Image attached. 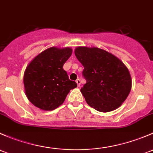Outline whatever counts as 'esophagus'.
I'll return each mask as SVG.
<instances>
[{
  "instance_id": "1",
  "label": "esophagus",
  "mask_w": 153,
  "mask_h": 153,
  "mask_svg": "<svg viewBox=\"0 0 153 153\" xmlns=\"http://www.w3.org/2000/svg\"><path fill=\"white\" fill-rule=\"evenodd\" d=\"M76 82L77 85H78V87H79L80 84H81V81H80L79 79H77L76 80Z\"/></svg>"
}]
</instances>
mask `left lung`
<instances>
[{"instance_id":"obj_1","label":"left lung","mask_w":153,"mask_h":153,"mask_svg":"<svg viewBox=\"0 0 153 153\" xmlns=\"http://www.w3.org/2000/svg\"><path fill=\"white\" fill-rule=\"evenodd\" d=\"M74 53L84 66L86 83L80 91L88 105L102 113L119 108L132 88L131 76L122 61L97 47L79 46Z\"/></svg>"}]
</instances>
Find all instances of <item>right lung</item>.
<instances>
[{"label": "right lung", "instance_id": "1", "mask_svg": "<svg viewBox=\"0 0 153 153\" xmlns=\"http://www.w3.org/2000/svg\"><path fill=\"white\" fill-rule=\"evenodd\" d=\"M71 53L69 47H51L29 62L23 83L26 97L34 106L43 111H53L63 103L71 90L77 87L62 68Z\"/></svg>", "mask_w": 153, "mask_h": 153}]
</instances>
